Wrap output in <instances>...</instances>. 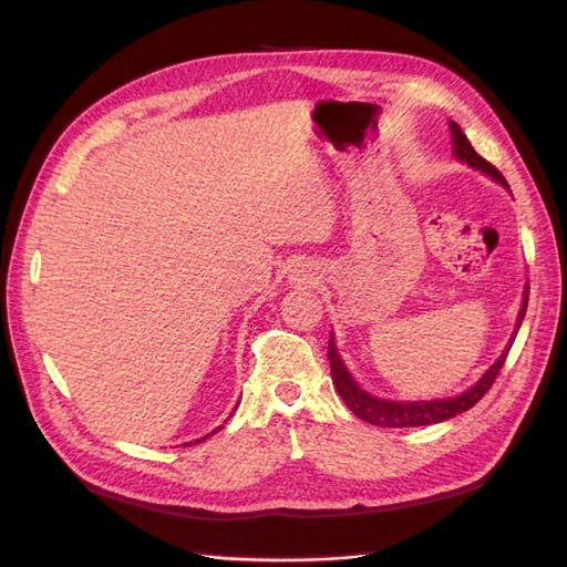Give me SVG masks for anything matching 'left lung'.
Masks as SVG:
<instances>
[{"mask_svg":"<svg viewBox=\"0 0 567 567\" xmlns=\"http://www.w3.org/2000/svg\"><path fill=\"white\" fill-rule=\"evenodd\" d=\"M452 130V142H454V156L463 163H468L471 167L480 169V173L489 175L492 179L502 182L504 186L506 179L504 175L496 169L492 163H487L480 153H475V148L471 146L468 136L461 132V127L456 123H450ZM527 296H529V288H525V300H523V310L518 315V323H516V331H513V338L518 336L520 323L525 319V310H527ZM513 338L508 342V348L502 352V357L496 359V362L485 371L483 379H480L473 388H468L466 392L456 394L452 400H435V402H390V400H379L373 398V394L364 392L354 383L352 375L348 373L346 364H342V359L338 357L336 350V342L333 336L329 340V362H331V375H333V385L338 390V394L350 406V411L354 416H359L367 423L373 425H381V427H414V425H431V423H440V421H447L456 414H463V411H468L471 406H475L480 400L485 398V392L492 388V383L496 381V375H499L508 350L513 346Z\"/></svg>","mask_w":567,"mask_h":567,"instance_id":"8db88e82","label":"left lung"}]
</instances>
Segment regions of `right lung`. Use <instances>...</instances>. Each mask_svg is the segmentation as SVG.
<instances>
[{
    "instance_id": "add662e5",
    "label": "right lung",
    "mask_w": 567,
    "mask_h": 567,
    "mask_svg": "<svg viewBox=\"0 0 567 567\" xmlns=\"http://www.w3.org/2000/svg\"><path fill=\"white\" fill-rule=\"evenodd\" d=\"M217 431H221V425L217 427ZM210 435H213V433H210ZM203 440H205V437H203ZM196 442H200V440H196ZM188 444H192V442H186V447H188Z\"/></svg>"
}]
</instances>
